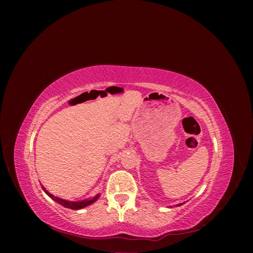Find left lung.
Segmentation results:
<instances>
[{"label":"left lung","instance_id":"8db88e82","mask_svg":"<svg viewBox=\"0 0 253 253\" xmlns=\"http://www.w3.org/2000/svg\"><path fill=\"white\" fill-rule=\"evenodd\" d=\"M181 205H182V204H178V205H177V206H181Z\"/></svg>","mask_w":253,"mask_h":253}]
</instances>
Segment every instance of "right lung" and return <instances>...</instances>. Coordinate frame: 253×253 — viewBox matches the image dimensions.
Here are the masks:
<instances>
[{
	"label": "right lung",
	"instance_id": "1",
	"mask_svg": "<svg viewBox=\"0 0 253 253\" xmlns=\"http://www.w3.org/2000/svg\"><path fill=\"white\" fill-rule=\"evenodd\" d=\"M42 188H43V187H42ZM43 190L45 191V192H46V194H47L49 197L52 198L53 201L57 202V203L60 204L61 206L65 207V208H70V209H73V210L82 209V208H84V207H86V206H88V205H90V204L95 203V202L98 200V197H99V194H98V195L94 196L93 198H89V200H85V201H82V202H68V201L62 200V198H59V197H57V196H53L52 194L48 193L47 191L45 190L44 188H43Z\"/></svg>",
	"mask_w": 253,
	"mask_h": 253
}]
</instances>
